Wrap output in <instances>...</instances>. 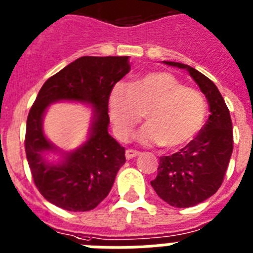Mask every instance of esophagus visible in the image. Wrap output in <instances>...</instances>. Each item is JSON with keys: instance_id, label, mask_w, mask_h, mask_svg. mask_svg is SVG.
Instances as JSON below:
<instances>
[{"instance_id": "obj_1", "label": "esophagus", "mask_w": 253, "mask_h": 253, "mask_svg": "<svg viewBox=\"0 0 253 253\" xmlns=\"http://www.w3.org/2000/svg\"><path fill=\"white\" fill-rule=\"evenodd\" d=\"M141 152L137 151V150H131V149H128L126 151H125V158L128 160L133 159V158H137V156L139 155Z\"/></svg>"}]
</instances>
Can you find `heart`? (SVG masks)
Masks as SVG:
<instances>
[{
	"mask_svg": "<svg viewBox=\"0 0 253 253\" xmlns=\"http://www.w3.org/2000/svg\"><path fill=\"white\" fill-rule=\"evenodd\" d=\"M108 110L120 139L130 137L145 114L149 124L138 133L139 141L173 150L187 145L203 128L207 102L199 90L185 86L174 75L155 71L130 85L115 84Z\"/></svg>",
	"mask_w": 253,
	"mask_h": 253,
	"instance_id": "1",
	"label": "heart"
}]
</instances>
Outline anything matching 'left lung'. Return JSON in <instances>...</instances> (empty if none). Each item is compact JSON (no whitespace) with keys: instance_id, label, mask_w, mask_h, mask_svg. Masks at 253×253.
<instances>
[{"instance_id":"left-lung-1","label":"left lung","mask_w":253,"mask_h":253,"mask_svg":"<svg viewBox=\"0 0 253 253\" xmlns=\"http://www.w3.org/2000/svg\"><path fill=\"white\" fill-rule=\"evenodd\" d=\"M189 71L210 104V118L198 135L170 156H162L151 186L164 202L177 208L197 206L220 189L233 152V123L224 98L213 81L193 67Z\"/></svg>"}]
</instances>
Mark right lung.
I'll return each mask as SVG.
<instances>
[{
  "label": "right lung",
  "mask_w": 253,
  "mask_h": 253,
  "mask_svg": "<svg viewBox=\"0 0 253 253\" xmlns=\"http://www.w3.org/2000/svg\"><path fill=\"white\" fill-rule=\"evenodd\" d=\"M130 71L128 56H81L47 79L27 118L24 146L33 182L54 206L72 212L94 210L107 197L116 173L125 163V149L108 134V95ZM60 99L94 106L89 139L62 165H46L43 151L52 149L42 131L43 112Z\"/></svg>",
  "instance_id": "add662e5"
}]
</instances>
